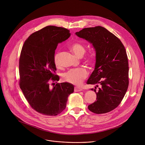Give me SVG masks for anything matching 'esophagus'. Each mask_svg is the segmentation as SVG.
Returning a JSON list of instances; mask_svg holds the SVG:
<instances>
[{"mask_svg":"<svg viewBox=\"0 0 145 145\" xmlns=\"http://www.w3.org/2000/svg\"><path fill=\"white\" fill-rule=\"evenodd\" d=\"M74 92H80V91L82 90V89L81 88L76 86V87H74Z\"/></svg>","mask_w":145,"mask_h":145,"instance_id":"esophagus-1","label":"esophagus"}]
</instances>
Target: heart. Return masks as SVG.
<instances>
[{
	"mask_svg": "<svg viewBox=\"0 0 145 145\" xmlns=\"http://www.w3.org/2000/svg\"><path fill=\"white\" fill-rule=\"evenodd\" d=\"M71 50L78 57H82L86 52V49L84 46L79 43H74L71 46ZM59 52H56L53 57L54 63L56 66H60ZM94 57L92 55H89L86 58V62L89 64H93L94 63ZM88 73L85 68L79 67L72 69L68 71L63 74V79L64 81L71 83L75 85H79L88 76Z\"/></svg>",
	"mask_w": 145,
	"mask_h": 145,
	"instance_id": "1",
	"label": "heart"
}]
</instances>
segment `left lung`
Segmentation results:
<instances>
[{
	"instance_id": "left-lung-1",
	"label": "left lung",
	"mask_w": 145,
	"mask_h": 145,
	"mask_svg": "<svg viewBox=\"0 0 145 145\" xmlns=\"http://www.w3.org/2000/svg\"><path fill=\"white\" fill-rule=\"evenodd\" d=\"M76 35L92 43L96 50L95 68L87 84L99 83L101 87L97 93L94 89L96 101L88 109L96 114L109 112L119 105L129 86L128 59L124 45L100 26L84 28Z\"/></svg>"
}]
</instances>
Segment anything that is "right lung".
I'll use <instances>...</instances> for the list:
<instances>
[{
	"label": "right lung",
	"instance_id": "1",
	"mask_svg": "<svg viewBox=\"0 0 145 145\" xmlns=\"http://www.w3.org/2000/svg\"><path fill=\"white\" fill-rule=\"evenodd\" d=\"M70 36L67 29L48 26L30 35L22 46L19 86L30 106L42 115H59L74 91L73 85L67 82L50 84L59 80L53 61L57 46Z\"/></svg>",
	"mask_w": 145,
	"mask_h": 145
}]
</instances>
